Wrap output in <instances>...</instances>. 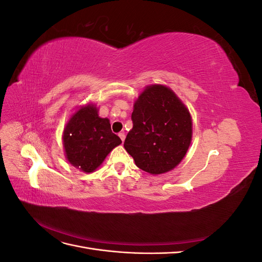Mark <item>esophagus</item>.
<instances>
[{"instance_id":"obj_1","label":"esophagus","mask_w":262,"mask_h":262,"mask_svg":"<svg viewBox=\"0 0 262 262\" xmlns=\"http://www.w3.org/2000/svg\"><path fill=\"white\" fill-rule=\"evenodd\" d=\"M119 138H120V139H121V141L123 142V141H124V139H125V134H124L123 132H120V133H119Z\"/></svg>"}]
</instances>
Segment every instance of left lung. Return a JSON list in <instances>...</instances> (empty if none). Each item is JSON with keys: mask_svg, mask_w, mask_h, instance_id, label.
I'll list each match as a JSON object with an SVG mask.
<instances>
[{"mask_svg": "<svg viewBox=\"0 0 262 262\" xmlns=\"http://www.w3.org/2000/svg\"><path fill=\"white\" fill-rule=\"evenodd\" d=\"M124 148L142 170L160 175L181 162L192 137L189 110L163 85L148 86L134 102Z\"/></svg>", "mask_w": 262, "mask_h": 262, "instance_id": "8db88e82", "label": "left lung"}]
</instances>
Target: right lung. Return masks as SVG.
Masks as SVG:
<instances>
[{
	"label": "right lung",
	"mask_w": 262,
	"mask_h": 262,
	"mask_svg": "<svg viewBox=\"0 0 262 262\" xmlns=\"http://www.w3.org/2000/svg\"><path fill=\"white\" fill-rule=\"evenodd\" d=\"M121 140L112 131L107 118H100L94 105L78 109L63 132L68 161L78 169L92 172L104 162Z\"/></svg>",
	"instance_id": "1"
}]
</instances>
